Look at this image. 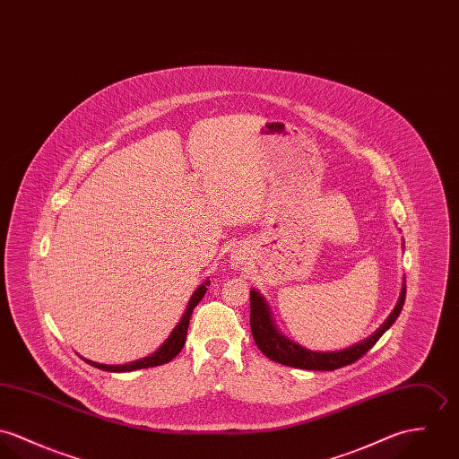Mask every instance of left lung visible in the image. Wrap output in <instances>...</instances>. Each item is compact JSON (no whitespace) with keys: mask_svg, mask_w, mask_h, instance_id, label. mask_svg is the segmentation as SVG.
<instances>
[{"mask_svg":"<svg viewBox=\"0 0 459 459\" xmlns=\"http://www.w3.org/2000/svg\"><path fill=\"white\" fill-rule=\"evenodd\" d=\"M405 294H407V287L403 285L398 305L387 316V320L375 331V334H371L369 338H366L364 342L357 343L354 347L340 351V352H311V351H306L303 347L292 343L285 336H281L271 320V313H269V307L265 305V301L255 290L250 292V327H252V334H254L256 347L269 359H273L280 364H285V366H292V368L331 371V369H338V368L356 362L357 359L364 356L380 340V336L400 316L402 307L405 303Z\"/></svg>","mask_w":459,"mask_h":459,"instance_id":"left-lung-1","label":"left lung"}]
</instances>
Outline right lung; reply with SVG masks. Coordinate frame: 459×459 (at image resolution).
Returning <instances> with one entry per match:
<instances>
[{
    "instance_id": "obj_1",
    "label": "right lung",
    "mask_w": 459,
    "mask_h": 459,
    "mask_svg": "<svg viewBox=\"0 0 459 459\" xmlns=\"http://www.w3.org/2000/svg\"><path fill=\"white\" fill-rule=\"evenodd\" d=\"M209 287V281L203 283L195 294L192 296L188 307L183 315V318L179 320V324L176 325V329L172 331V334L169 336V340L154 352L153 356L144 357L141 360H135V362H130V364H121V366H107V364H99V362H93V360H86L90 362L91 366L99 368V369H105V371H134V369H141V368H152V366H160V364H165L169 360H172L174 357L178 356L185 345V340H186V331H188V324H190V316H192V311L194 307L201 303V299L204 298L205 290Z\"/></svg>"
}]
</instances>
